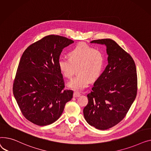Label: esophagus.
Returning a JSON list of instances; mask_svg holds the SVG:
<instances>
[{"mask_svg":"<svg viewBox=\"0 0 151 151\" xmlns=\"http://www.w3.org/2000/svg\"><path fill=\"white\" fill-rule=\"evenodd\" d=\"M80 96H81V94H80L79 93H78V92H74V94H73L74 97H78Z\"/></svg>","mask_w":151,"mask_h":151,"instance_id":"obj_1","label":"esophagus"}]
</instances>
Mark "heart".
I'll return each instance as SVG.
<instances>
[{
	"mask_svg": "<svg viewBox=\"0 0 151 151\" xmlns=\"http://www.w3.org/2000/svg\"><path fill=\"white\" fill-rule=\"evenodd\" d=\"M69 58L61 57L58 60V66L64 76L72 78L78 68V74L68 82L69 88L76 91H80L88 86L91 78H98L103 70L105 56L99 50L79 43L73 47L68 53Z\"/></svg>",
	"mask_w": 151,
	"mask_h": 151,
	"instance_id": "obj_1",
	"label": "heart"
}]
</instances>
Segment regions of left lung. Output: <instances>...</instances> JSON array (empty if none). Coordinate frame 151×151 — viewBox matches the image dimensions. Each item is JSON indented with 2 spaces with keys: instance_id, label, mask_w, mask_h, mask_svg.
Returning <instances> with one entry per match:
<instances>
[{
  "instance_id": "obj_1",
  "label": "left lung",
  "mask_w": 151,
  "mask_h": 151,
  "mask_svg": "<svg viewBox=\"0 0 151 151\" xmlns=\"http://www.w3.org/2000/svg\"><path fill=\"white\" fill-rule=\"evenodd\" d=\"M91 43L105 45L108 65L87 95L83 115L90 126L107 130L123 119L136 98L137 69L130 54L114 41L102 39Z\"/></svg>"
}]
</instances>
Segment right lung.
<instances>
[{"label": "right lung", "mask_w": 151, "mask_h": 151, "mask_svg": "<svg viewBox=\"0 0 151 151\" xmlns=\"http://www.w3.org/2000/svg\"><path fill=\"white\" fill-rule=\"evenodd\" d=\"M74 41L51 35L31 44L21 58L13 83L15 99L24 116L35 124L44 126L56 121L72 90H65L58 66L61 52Z\"/></svg>", "instance_id": "1"}]
</instances>
